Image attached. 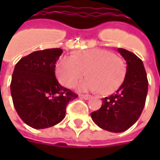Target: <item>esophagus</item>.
I'll return each instance as SVG.
<instances>
[{"label": "esophagus", "instance_id": "obj_1", "mask_svg": "<svg viewBox=\"0 0 160 160\" xmlns=\"http://www.w3.org/2000/svg\"><path fill=\"white\" fill-rule=\"evenodd\" d=\"M80 97L81 98H83L84 99H89V98H91V95H88V94H81V95H80Z\"/></svg>", "mask_w": 160, "mask_h": 160}]
</instances>
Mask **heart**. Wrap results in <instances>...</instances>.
Here are the masks:
<instances>
[{"label": "heart", "mask_w": 160, "mask_h": 160, "mask_svg": "<svg viewBox=\"0 0 160 160\" xmlns=\"http://www.w3.org/2000/svg\"><path fill=\"white\" fill-rule=\"evenodd\" d=\"M56 73L60 82L67 87H72L87 74L88 78L78 84L79 90L110 93L122 83L126 65L121 57L109 50L92 49L73 57H62L56 65Z\"/></svg>", "instance_id": "heart-1"}]
</instances>
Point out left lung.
Listing matches in <instances>:
<instances>
[{"label":"left lung","instance_id":"1","mask_svg":"<svg viewBox=\"0 0 160 160\" xmlns=\"http://www.w3.org/2000/svg\"><path fill=\"white\" fill-rule=\"evenodd\" d=\"M118 50L127 63L123 82L116 92L102 99L99 110L91 113L98 127L113 133L123 132L136 122L145 106L148 88L142 61L127 49Z\"/></svg>","mask_w":160,"mask_h":160}]
</instances>
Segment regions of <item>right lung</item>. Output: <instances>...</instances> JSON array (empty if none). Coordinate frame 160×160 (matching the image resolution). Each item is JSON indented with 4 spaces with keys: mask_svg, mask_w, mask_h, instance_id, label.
I'll use <instances>...</instances> for the list:
<instances>
[{
    "mask_svg": "<svg viewBox=\"0 0 160 160\" xmlns=\"http://www.w3.org/2000/svg\"><path fill=\"white\" fill-rule=\"evenodd\" d=\"M62 53V49L38 50L15 65L10 85L12 103L19 118L33 128L59 123L68 104L78 97L56 80V63Z\"/></svg>",
    "mask_w": 160,
    "mask_h": 160,
    "instance_id": "right-lung-1",
    "label": "right lung"
}]
</instances>
